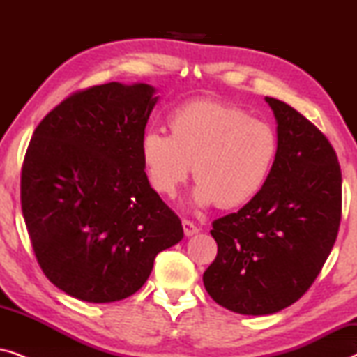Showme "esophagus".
<instances>
[{"label":"esophagus","mask_w":357,"mask_h":357,"mask_svg":"<svg viewBox=\"0 0 357 357\" xmlns=\"http://www.w3.org/2000/svg\"><path fill=\"white\" fill-rule=\"evenodd\" d=\"M182 226H183L185 236H187V237L195 236V234L199 232V227H197V224H193L192 221H190V219H183Z\"/></svg>","instance_id":"34e87169"}]
</instances>
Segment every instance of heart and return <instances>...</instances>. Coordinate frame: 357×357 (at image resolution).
<instances>
[{
    "label": "heart",
    "mask_w": 357,
    "mask_h": 357,
    "mask_svg": "<svg viewBox=\"0 0 357 357\" xmlns=\"http://www.w3.org/2000/svg\"><path fill=\"white\" fill-rule=\"evenodd\" d=\"M170 135L146 131L141 160L153 190L167 198L192 172L197 206L237 208L257 198L270 178L280 139L273 125L238 105L190 100L169 115Z\"/></svg>",
    "instance_id": "b5f03b06"
}]
</instances>
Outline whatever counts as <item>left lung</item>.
Listing matches in <instances>:
<instances>
[{
    "label": "left lung",
    "instance_id": "8db88e82",
    "mask_svg": "<svg viewBox=\"0 0 357 357\" xmlns=\"http://www.w3.org/2000/svg\"><path fill=\"white\" fill-rule=\"evenodd\" d=\"M265 100L278 121L276 162L257 198L213 222L218 255L203 275L208 294L242 315L275 314L299 301L324 268L341 221L333 146L291 105Z\"/></svg>",
    "mask_w": 357,
    "mask_h": 357
}]
</instances>
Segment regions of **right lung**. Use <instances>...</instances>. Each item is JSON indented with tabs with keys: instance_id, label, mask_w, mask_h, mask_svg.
<instances>
[{
	"instance_id": "1",
	"label": "right lung",
	"mask_w": 357,
	"mask_h": 357,
	"mask_svg": "<svg viewBox=\"0 0 357 357\" xmlns=\"http://www.w3.org/2000/svg\"><path fill=\"white\" fill-rule=\"evenodd\" d=\"M120 82L73 92L33 131L21 206L43 275L68 296L115 302L144 284L180 218L151 188L141 138L158 97Z\"/></svg>"
}]
</instances>
